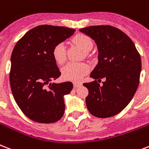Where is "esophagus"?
Here are the masks:
<instances>
[{
    "instance_id": "esophagus-1",
    "label": "esophagus",
    "mask_w": 149,
    "mask_h": 149,
    "mask_svg": "<svg viewBox=\"0 0 149 149\" xmlns=\"http://www.w3.org/2000/svg\"><path fill=\"white\" fill-rule=\"evenodd\" d=\"M79 86H81V83L73 82V87H74L75 88H77V87H79Z\"/></svg>"
}]
</instances>
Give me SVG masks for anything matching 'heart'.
<instances>
[{"label":"heart","instance_id":"b5f03b06","mask_svg":"<svg viewBox=\"0 0 149 149\" xmlns=\"http://www.w3.org/2000/svg\"><path fill=\"white\" fill-rule=\"evenodd\" d=\"M72 43L80 47L84 52H88L93 47L92 40L86 34L78 33L73 37ZM54 61L58 64H63L66 59L65 47L62 43L57 44L52 50ZM90 67L84 62H69L62 69V75L67 80L77 81L89 72Z\"/></svg>","mask_w":149,"mask_h":149}]
</instances>
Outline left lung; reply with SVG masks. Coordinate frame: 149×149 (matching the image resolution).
Segmentation results:
<instances>
[{
	"mask_svg": "<svg viewBox=\"0 0 149 149\" xmlns=\"http://www.w3.org/2000/svg\"><path fill=\"white\" fill-rule=\"evenodd\" d=\"M92 38L98 49V63L84 83L88 89L86 104L91 114L98 118L116 116L127 107L138 89L141 60L134 42L112 26H92L79 29ZM105 78L100 86L98 82Z\"/></svg>",
	"mask_w": 149,
	"mask_h": 149,
	"instance_id": "8db88e82",
	"label": "left lung"
}]
</instances>
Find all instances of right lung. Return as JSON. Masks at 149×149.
I'll list each match as a JSON object with an SVG mask.
<instances>
[{"label": "right lung", "instance_id": "add662e5", "mask_svg": "<svg viewBox=\"0 0 149 149\" xmlns=\"http://www.w3.org/2000/svg\"><path fill=\"white\" fill-rule=\"evenodd\" d=\"M74 32L64 26H38L27 32L12 51L11 92L22 112L34 122L55 123L64 114L63 96L70 94L72 84L50 83L61 76L52 50Z\"/></svg>", "mask_w": 149, "mask_h": 149}]
</instances>
